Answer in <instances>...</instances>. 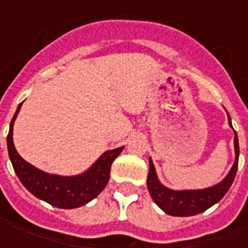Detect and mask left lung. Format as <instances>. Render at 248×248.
<instances>
[{"mask_svg": "<svg viewBox=\"0 0 248 248\" xmlns=\"http://www.w3.org/2000/svg\"><path fill=\"white\" fill-rule=\"evenodd\" d=\"M227 117H229V124L232 127L229 113H227ZM234 146L235 162L229 174L218 185L203 188V190H181V191H175V190H171V188H167L166 186H163L159 182V179L156 177L154 163L151 161V158H149L147 188H149V192H150L153 201L165 213L169 214V215H172V217H191V215H197V214L206 211L207 208L214 206L215 203H218L226 195V192L229 191V188L234 182L236 170H238V161H239V142H238L236 133H235Z\"/></svg>", "mask_w": 248, "mask_h": 248, "instance_id": "left-lung-1", "label": "left lung"}]
</instances>
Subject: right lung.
I'll return each mask as SVG.
<instances>
[{
  "label": "right lung",
  "instance_id": "1",
  "mask_svg": "<svg viewBox=\"0 0 248 248\" xmlns=\"http://www.w3.org/2000/svg\"><path fill=\"white\" fill-rule=\"evenodd\" d=\"M21 106L22 103H19L17 108V111L10 122L8 134L9 158L21 183L34 197L58 208L81 207L93 201L108 185L111 163L121 154V151L124 150V146L103 153L87 171L82 172L79 175L61 177L47 174L25 161L14 147L13 124Z\"/></svg>",
  "mask_w": 248,
  "mask_h": 248
}]
</instances>
